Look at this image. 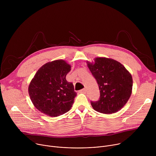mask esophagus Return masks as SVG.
Returning <instances> with one entry per match:
<instances>
[{"label":"esophagus","instance_id":"esophagus-1","mask_svg":"<svg viewBox=\"0 0 156 156\" xmlns=\"http://www.w3.org/2000/svg\"><path fill=\"white\" fill-rule=\"evenodd\" d=\"M80 93H83V94H85L86 93V88H84V89H82V90H81L80 91H79Z\"/></svg>","mask_w":156,"mask_h":156}]
</instances>
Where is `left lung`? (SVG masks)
Segmentation results:
<instances>
[{
    "label": "left lung",
    "mask_w": 156,
    "mask_h": 156,
    "mask_svg": "<svg viewBox=\"0 0 156 156\" xmlns=\"http://www.w3.org/2000/svg\"><path fill=\"white\" fill-rule=\"evenodd\" d=\"M94 63L88 62V68L96 79L100 91L98 101H91L93 108L100 113L114 114L128 101L132 91L131 74L120 62L98 57Z\"/></svg>",
    "instance_id": "8db88e82"
}]
</instances>
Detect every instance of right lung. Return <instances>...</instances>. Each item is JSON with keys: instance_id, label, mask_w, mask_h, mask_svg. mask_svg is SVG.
<instances>
[{"instance_id": "obj_1", "label": "right lung", "mask_w": 156, "mask_h": 156, "mask_svg": "<svg viewBox=\"0 0 156 156\" xmlns=\"http://www.w3.org/2000/svg\"><path fill=\"white\" fill-rule=\"evenodd\" d=\"M70 65L58 60L42 66L31 80L28 92L31 100L41 112L57 117L69 111L76 96L72 83L66 80Z\"/></svg>"}]
</instances>
